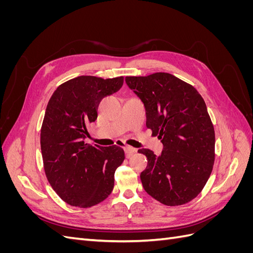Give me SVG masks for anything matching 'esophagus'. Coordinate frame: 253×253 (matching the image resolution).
Here are the masks:
<instances>
[{"label": "esophagus", "instance_id": "1", "mask_svg": "<svg viewBox=\"0 0 253 253\" xmlns=\"http://www.w3.org/2000/svg\"><path fill=\"white\" fill-rule=\"evenodd\" d=\"M125 152H126V157L128 158V157H131L133 154H135L136 149L133 147H129V145H126V147L125 148Z\"/></svg>", "mask_w": 253, "mask_h": 253}]
</instances>
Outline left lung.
Segmentation results:
<instances>
[{
    "mask_svg": "<svg viewBox=\"0 0 253 253\" xmlns=\"http://www.w3.org/2000/svg\"><path fill=\"white\" fill-rule=\"evenodd\" d=\"M144 104L147 126L162 140L156 156L149 149L141 172L143 189L166 206L187 204L202 192L215 159V133L203 97L191 84L168 73L126 77Z\"/></svg>",
    "mask_w": 253,
    "mask_h": 253,
    "instance_id": "1",
    "label": "left lung"
}]
</instances>
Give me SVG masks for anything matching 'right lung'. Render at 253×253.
<instances>
[{
	"label": "right lung",
	"instance_id": "obj_1",
	"mask_svg": "<svg viewBox=\"0 0 253 253\" xmlns=\"http://www.w3.org/2000/svg\"><path fill=\"white\" fill-rule=\"evenodd\" d=\"M122 84L124 77L79 76L59 85L49 99L41 127L43 166L51 188L68 205L89 208L112 193L125 151L84 139L88 125L97 119L99 103Z\"/></svg>",
	"mask_w": 253,
	"mask_h": 253
}]
</instances>
